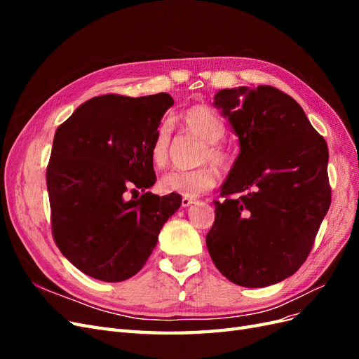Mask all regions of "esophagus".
<instances>
[{
	"label": "esophagus",
	"mask_w": 359,
	"mask_h": 359,
	"mask_svg": "<svg viewBox=\"0 0 359 359\" xmlns=\"http://www.w3.org/2000/svg\"><path fill=\"white\" fill-rule=\"evenodd\" d=\"M191 203H196V199H193V198H182L181 199L182 206H190Z\"/></svg>",
	"instance_id": "obj_1"
}]
</instances>
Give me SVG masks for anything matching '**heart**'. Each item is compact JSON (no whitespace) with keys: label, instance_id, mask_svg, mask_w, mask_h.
<instances>
[{"label":"heart","instance_id":"b5f03b06","mask_svg":"<svg viewBox=\"0 0 359 359\" xmlns=\"http://www.w3.org/2000/svg\"><path fill=\"white\" fill-rule=\"evenodd\" d=\"M180 123L187 132L205 140L199 153V163L212 161L224 169L229 165V154L220 140L224 136L222 118L210 106L193 104L180 114ZM170 127L161 124L151 145V160L154 166L165 168L169 161ZM219 180V173L212 165H203L196 169H173L160 180V189L165 193H177L184 198L198 196L211 190Z\"/></svg>","mask_w":359,"mask_h":359}]
</instances>
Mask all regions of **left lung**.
<instances>
[{
	"label": "left lung",
	"mask_w": 359,
	"mask_h": 359,
	"mask_svg": "<svg viewBox=\"0 0 359 359\" xmlns=\"http://www.w3.org/2000/svg\"><path fill=\"white\" fill-rule=\"evenodd\" d=\"M214 104L240 137V156L214 201L206 247L232 283L265 287L306 262L331 205L328 145L302 107L274 86L222 90Z\"/></svg>",
	"instance_id": "left-lung-1"
}]
</instances>
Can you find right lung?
Here are the masks:
<instances>
[{"mask_svg": "<svg viewBox=\"0 0 359 359\" xmlns=\"http://www.w3.org/2000/svg\"><path fill=\"white\" fill-rule=\"evenodd\" d=\"M173 104L168 93L103 94L55 132L46 169L52 236L83 274L123 281L139 273L181 196L145 191L156 182L151 145ZM140 189L137 200L126 193Z\"/></svg>", "mask_w": 359, "mask_h": 359, "instance_id": "add662e5", "label": "right lung"}]
</instances>
